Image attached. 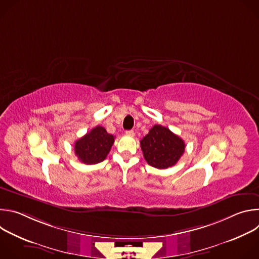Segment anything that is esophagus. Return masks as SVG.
<instances>
[{
	"label": "esophagus",
	"mask_w": 259,
	"mask_h": 259,
	"mask_svg": "<svg viewBox=\"0 0 259 259\" xmlns=\"http://www.w3.org/2000/svg\"><path fill=\"white\" fill-rule=\"evenodd\" d=\"M126 135H128V136H134V135H135V132H134L133 130H128V131H126Z\"/></svg>",
	"instance_id": "34e87169"
}]
</instances>
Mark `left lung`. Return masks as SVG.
<instances>
[{
    "label": "left lung",
    "mask_w": 259,
    "mask_h": 259,
    "mask_svg": "<svg viewBox=\"0 0 259 259\" xmlns=\"http://www.w3.org/2000/svg\"><path fill=\"white\" fill-rule=\"evenodd\" d=\"M140 147L147 164L158 169H167L178 162L186 143L168 128L155 125L140 140Z\"/></svg>",
    "instance_id": "1"
}]
</instances>
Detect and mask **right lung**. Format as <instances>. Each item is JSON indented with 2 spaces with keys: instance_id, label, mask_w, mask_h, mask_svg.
Returning a JSON list of instances; mask_svg holds the SVG:
<instances>
[{
  "instance_id": "add662e5",
  "label": "right lung",
  "mask_w": 259,
  "mask_h": 259,
  "mask_svg": "<svg viewBox=\"0 0 259 259\" xmlns=\"http://www.w3.org/2000/svg\"><path fill=\"white\" fill-rule=\"evenodd\" d=\"M114 141V135L107 133L103 127L96 126L75 142V153L82 163L97 164L106 158Z\"/></svg>"
}]
</instances>
